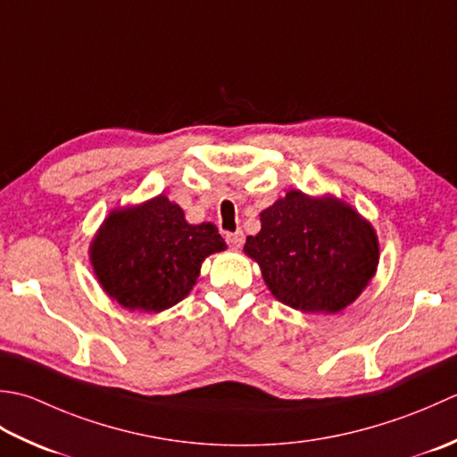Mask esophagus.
Here are the masks:
<instances>
[{
    "instance_id": "1",
    "label": "esophagus",
    "mask_w": 457,
    "mask_h": 457,
    "mask_svg": "<svg viewBox=\"0 0 457 457\" xmlns=\"http://www.w3.org/2000/svg\"><path fill=\"white\" fill-rule=\"evenodd\" d=\"M227 242L230 245V248L238 250L242 245H245V235H242V232H228Z\"/></svg>"
}]
</instances>
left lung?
<instances>
[{
	"mask_svg": "<svg viewBox=\"0 0 457 457\" xmlns=\"http://www.w3.org/2000/svg\"><path fill=\"white\" fill-rule=\"evenodd\" d=\"M245 254L278 302L303 313H337L369 286L378 266L375 227L331 193L290 189L260 212Z\"/></svg>",
	"mask_w": 457,
	"mask_h": 457,
	"instance_id": "obj_1",
	"label": "left lung"
}]
</instances>
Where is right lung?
<instances>
[{"instance_id":"add662e5","label":"right lung","mask_w":457,"mask_h":457,"mask_svg":"<svg viewBox=\"0 0 457 457\" xmlns=\"http://www.w3.org/2000/svg\"><path fill=\"white\" fill-rule=\"evenodd\" d=\"M227 242L212 222L189 225L179 204L157 195L118 207L88 246L98 284L129 312L160 313L187 297L204 258Z\"/></svg>"}]
</instances>
